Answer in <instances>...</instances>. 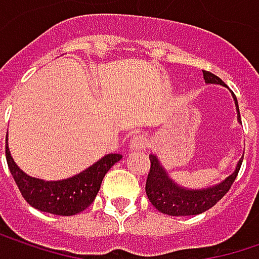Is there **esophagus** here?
I'll return each mask as SVG.
<instances>
[{"instance_id":"esophagus-1","label":"esophagus","mask_w":259,"mask_h":259,"mask_svg":"<svg viewBox=\"0 0 259 259\" xmlns=\"http://www.w3.org/2000/svg\"><path fill=\"white\" fill-rule=\"evenodd\" d=\"M148 147V138L145 135H135L130 141V151H144Z\"/></svg>"}]
</instances>
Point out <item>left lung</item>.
I'll list each match as a JSON object with an SVG mask.
<instances>
[{
	"instance_id": "8db88e82",
	"label": "left lung",
	"mask_w": 259,
	"mask_h": 259,
	"mask_svg": "<svg viewBox=\"0 0 259 259\" xmlns=\"http://www.w3.org/2000/svg\"><path fill=\"white\" fill-rule=\"evenodd\" d=\"M203 77L206 84H218L227 87V84L220 77L213 75L209 71H203ZM233 98L237 109V120L239 123H242L237 99L236 96ZM150 160H151V169L147 178L145 193L151 204L161 213L170 217H188V215H199L206 212L223 199L240 170L243 157L237 161L234 172H231L221 182L206 188H187L179 185L170 178L155 154H150Z\"/></svg>"
}]
</instances>
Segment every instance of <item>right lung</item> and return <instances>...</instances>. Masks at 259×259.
<instances>
[{"mask_svg": "<svg viewBox=\"0 0 259 259\" xmlns=\"http://www.w3.org/2000/svg\"><path fill=\"white\" fill-rule=\"evenodd\" d=\"M6 157L13 178L25 200L38 210L71 217L87 209L96 197L105 174L123 158L121 154H106L82 172L60 181H44L26 175L13 160L6 139Z\"/></svg>", "mask_w": 259, "mask_h": 259, "instance_id": "1", "label": "right lung"}]
</instances>
